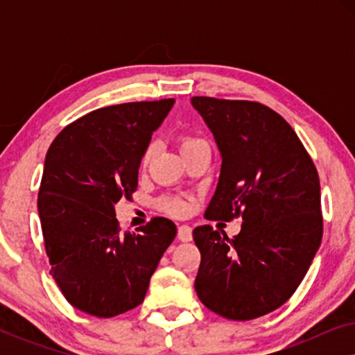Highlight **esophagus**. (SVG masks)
Wrapping results in <instances>:
<instances>
[{
    "mask_svg": "<svg viewBox=\"0 0 355 355\" xmlns=\"http://www.w3.org/2000/svg\"><path fill=\"white\" fill-rule=\"evenodd\" d=\"M178 239L181 242H191L192 241V227L187 225H181L178 227Z\"/></svg>",
    "mask_w": 355,
    "mask_h": 355,
    "instance_id": "obj_1",
    "label": "esophagus"
}]
</instances>
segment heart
Instances as JSON below:
<instances>
[{
    "label": "heart",
    "instance_id": "obj_1",
    "mask_svg": "<svg viewBox=\"0 0 355 355\" xmlns=\"http://www.w3.org/2000/svg\"><path fill=\"white\" fill-rule=\"evenodd\" d=\"M200 144H205L202 139H197V137H191V135H182L181 140H179V147H181V153L186 152V150L196 147V145H200ZM153 155V148L148 147L145 150L142 158H140V164L142 166H147L150 163V158H152ZM163 208L169 213H182L186 210V203L182 200H179V198H166V200H163Z\"/></svg>",
    "mask_w": 355,
    "mask_h": 355
}]
</instances>
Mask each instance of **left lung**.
<instances>
[{
    "instance_id": "left-lung-1",
    "label": "left lung",
    "mask_w": 355,
    "mask_h": 355,
    "mask_svg": "<svg viewBox=\"0 0 355 355\" xmlns=\"http://www.w3.org/2000/svg\"><path fill=\"white\" fill-rule=\"evenodd\" d=\"M191 103L221 153L205 216L242 218L232 239L208 225L193 230L202 255L197 295L225 318H259L294 294L322 242L318 173L294 129L268 106L210 96Z\"/></svg>"
}]
</instances>
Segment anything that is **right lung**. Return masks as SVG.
Masks as SVG:
<instances>
[{
    "mask_svg": "<svg viewBox=\"0 0 355 355\" xmlns=\"http://www.w3.org/2000/svg\"><path fill=\"white\" fill-rule=\"evenodd\" d=\"M174 98L106 106L82 116L48 148L38 192L50 273L72 307L111 318L137 307L176 225L153 218L121 232L114 205L135 192L140 158Z\"/></svg>",
    "mask_w": 355,
    "mask_h": 355,
    "instance_id": "1",
    "label": "right lung"
}]
</instances>
